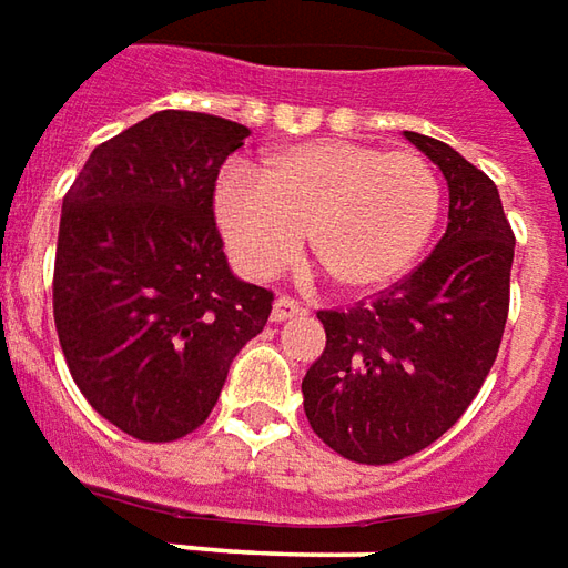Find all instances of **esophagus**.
Masks as SVG:
<instances>
[{"label":"esophagus","instance_id":"esophagus-1","mask_svg":"<svg viewBox=\"0 0 568 568\" xmlns=\"http://www.w3.org/2000/svg\"><path fill=\"white\" fill-rule=\"evenodd\" d=\"M293 315H303V305L296 303L293 296H277L272 305V321H287Z\"/></svg>","mask_w":568,"mask_h":568}]
</instances>
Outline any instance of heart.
<instances>
[{
    "mask_svg": "<svg viewBox=\"0 0 568 568\" xmlns=\"http://www.w3.org/2000/svg\"><path fill=\"white\" fill-rule=\"evenodd\" d=\"M440 211V180L419 152L308 140L275 152L263 176L232 168L216 223L251 277H275L303 253L342 291H376L419 260Z\"/></svg>",
    "mask_w": 568,
    "mask_h": 568,
    "instance_id": "obj_1",
    "label": "heart"
}]
</instances>
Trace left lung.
Listing matches in <instances>:
<instances>
[{
	"instance_id": "left-lung-1",
	"label": "left lung",
	"mask_w": 568,
	"mask_h": 568,
	"mask_svg": "<svg viewBox=\"0 0 568 568\" xmlns=\"http://www.w3.org/2000/svg\"><path fill=\"white\" fill-rule=\"evenodd\" d=\"M446 176L449 223L397 284L324 308L327 345L303 379L312 432L357 465H392L444 437L496 364L514 232L496 183L434 136L404 131Z\"/></svg>"
}]
</instances>
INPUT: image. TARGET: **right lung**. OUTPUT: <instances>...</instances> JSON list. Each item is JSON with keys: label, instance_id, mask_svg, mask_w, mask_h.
Returning <instances> with one entry per match:
<instances>
[{"label": "right lung", "instance_id": "obj_1", "mask_svg": "<svg viewBox=\"0 0 568 568\" xmlns=\"http://www.w3.org/2000/svg\"><path fill=\"white\" fill-rule=\"evenodd\" d=\"M251 134L164 110L100 143L63 195L54 327L84 400L143 444L211 416L275 293L229 272L213 220L220 164Z\"/></svg>", "mask_w": 568, "mask_h": 568}]
</instances>
